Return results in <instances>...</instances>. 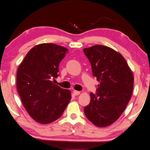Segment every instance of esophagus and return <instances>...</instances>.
<instances>
[{
	"label": "esophagus",
	"mask_w": 150,
	"mask_h": 150,
	"mask_svg": "<svg viewBox=\"0 0 150 150\" xmlns=\"http://www.w3.org/2000/svg\"><path fill=\"white\" fill-rule=\"evenodd\" d=\"M73 93H74V95H75V96H77V95H79L80 94V91H73Z\"/></svg>",
	"instance_id": "obj_1"
}]
</instances>
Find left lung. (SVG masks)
<instances>
[{
	"mask_svg": "<svg viewBox=\"0 0 150 150\" xmlns=\"http://www.w3.org/2000/svg\"><path fill=\"white\" fill-rule=\"evenodd\" d=\"M98 81L96 94L91 93L84 112L98 127L110 125L120 117L130 100L134 76L126 60L110 47L96 45L83 50Z\"/></svg>",
	"mask_w": 150,
	"mask_h": 150,
	"instance_id": "8db88e82",
	"label": "left lung"
}]
</instances>
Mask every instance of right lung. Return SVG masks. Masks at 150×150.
Returning a JSON list of instances; mask_svg holds the SVG:
<instances>
[{
    "label": "right lung",
    "mask_w": 150,
    "mask_h": 150,
    "mask_svg": "<svg viewBox=\"0 0 150 150\" xmlns=\"http://www.w3.org/2000/svg\"><path fill=\"white\" fill-rule=\"evenodd\" d=\"M67 48L54 44L38 45L29 51L16 74V87L30 116L41 124L52 122L62 115L71 98L69 90L52 82Z\"/></svg>",
    "instance_id": "obj_1"
}]
</instances>
